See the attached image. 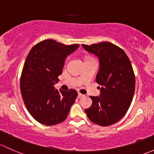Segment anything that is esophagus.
Listing matches in <instances>:
<instances>
[{"instance_id": "esophagus-1", "label": "esophagus", "mask_w": 154, "mask_h": 154, "mask_svg": "<svg viewBox=\"0 0 154 154\" xmlns=\"http://www.w3.org/2000/svg\"><path fill=\"white\" fill-rule=\"evenodd\" d=\"M85 97V95L82 94H80V93L78 94V97L79 98H82V97Z\"/></svg>"}]
</instances>
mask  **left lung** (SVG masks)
Wrapping results in <instances>:
<instances>
[{
	"label": "left lung",
	"instance_id": "obj_1",
	"mask_svg": "<svg viewBox=\"0 0 154 154\" xmlns=\"http://www.w3.org/2000/svg\"><path fill=\"white\" fill-rule=\"evenodd\" d=\"M82 46L97 57L100 62L96 76L100 97L91 96L92 105L85 111L94 123L111 125L123 117L132 102L135 76L131 63L122 48L109 42Z\"/></svg>",
	"mask_w": 154,
	"mask_h": 154
}]
</instances>
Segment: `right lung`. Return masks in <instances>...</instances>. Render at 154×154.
<instances>
[{
	"label": "right lung",
	"instance_id": "right-lung-1",
	"mask_svg": "<svg viewBox=\"0 0 154 154\" xmlns=\"http://www.w3.org/2000/svg\"><path fill=\"white\" fill-rule=\"evenodd\" d=\"M79 44L70 46L54 40H45L30 50L20 77L24 104L40 123L54 125L63 122L77 97V91L55 89L68 55Z\"/></svg>",
	"mask_w": 154,
	"mask_h": 154
}]
</instances>
